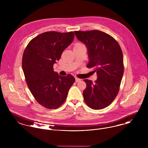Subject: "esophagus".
<instances>
[{"label": "esophagus", "mask_w": 148, "mask_h": 148, "mask_svg": "<svg viewBox=\"0 0 148 148\" xmlns=\"http://www.w3.org/2000/svg\"><path fill=\"white\" fill-rule=\"evenodd\" d=\"M81 81V79L78 78H75V82H79V81Z\"/></svg>", "instance_id": "esophagus-1"}]
</instances>
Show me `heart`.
Returning <instances> with one entry per match:
<instances>
[{"instance_id": "b5f03b06", "label": "heart", "mask_w": 148, "mask_h": 148, "mask_svg": "<svg viewBox=\"0 0 148 148\" xmlns=\"http://www.w3.org/2000/svg\"><path fill=\"white\" fill-rule=\"evenodd\" d=\"M84 45L82 43H77L74 46V47H81V46H84Z\"/></svg>"}]
</instances>
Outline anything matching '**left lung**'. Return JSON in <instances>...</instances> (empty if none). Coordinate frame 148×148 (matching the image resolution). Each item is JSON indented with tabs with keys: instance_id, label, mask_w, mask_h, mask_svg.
<instances>
[{
	"instance_id": "8db88e82",
	"label": "left lung",
	"mask_w": 148,
	"mask_h": 148,
	"mask_svg": "<svg viewBox=\"0 0 148 148\" xmlns=\"http://www.w3.org/2000/svg\"><path fill=\"white\" fill-rule=\"evenodd\" d=\"M77 38L87 47L88 68H93L97 79H84L85 102L94 110L110 105L118 94L124 67L123 54L118 42L110 35L98 30L75 31Z\"/></svg>"
}]
</instances>
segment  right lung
Listing matches in <instances>:
<instances>
[{
	"instance_id": "add662e5",
	"label": "right lung",
	"mask_w": 148,
	"mask_h": 148,
	"mask_svg": "<svg viewBox=\"0 0 148 148\" xmlns=\"http://www.w3.org/2000/svg\"><path fill=\"white\" fill-rule=\"evenodd\" d=\"M74 38L73 32H46L32 39L23 53L22 68L27 86L36 101L46 108H59L75 82L73 75L60 76L53 69Z\"/></svg>"
}]
</instances>
